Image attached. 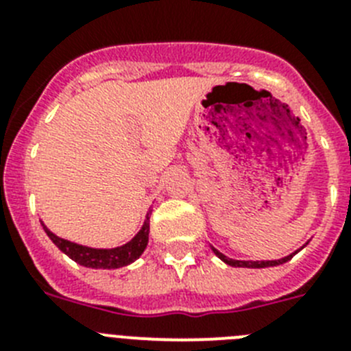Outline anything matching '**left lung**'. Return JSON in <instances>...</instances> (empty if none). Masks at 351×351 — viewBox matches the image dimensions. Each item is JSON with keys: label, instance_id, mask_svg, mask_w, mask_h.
Wrapping results in <instances>:
<instances>
[{"label": "left lung", "instance_id": "obj_1", "mask_svg": "<svg viewBox=\"0 0 351 351\" xmlns=\"http://www.w3.org/2000/svg\"><path fill=\"white\" fill-rule=\"evenodd\" d=\"M213 251L216 253V256L218 258H221L223 262L228 263V265H232V267H251V269H262V267H274V265H281V263L288 262V260L291 258L290 256H285V258L281 260H258V262H253V260H234V258H228V256H225L223 253H219L216 247H213Z\"/></svg>", "mask_w": 351, "mask_h": 351}]
</instances>
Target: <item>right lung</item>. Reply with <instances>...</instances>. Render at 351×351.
<instances>
[{
    "label": "right lung",
    "mask_w": 351,
    "mask_h": 351,
    "mask_svg": "<svg viewBox=\"0 0 351 351\" xmlns=\"http://www.w3.org/2000/svg\"><path fill=\"white\" fill-rule=\"evenodd\" d=\"M149 216H151V213H147V216H145L144 219V225H142L141 230L137 232V235L126 244L117 247L82 246V244L71 243V241H66V239L58 237V235L52 234L43 223L42 225L43 230H45V234L51 237L52 243L60 247L64 255L70 256L73 262L79 263V265L91 269H119L128 265V263L135 262V260L144 253L149 241Z\"/></svg>",
    "instance_id": "add662e5"
}]
</instances>
